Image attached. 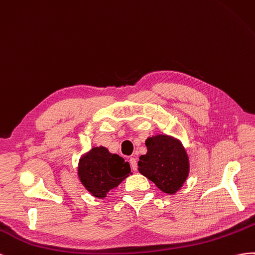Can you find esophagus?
Segmentation results:
<instances>
[{"label":"esophagus","instance_id":"34e87169","mask_svg":"<svg viewBox=\"0 0 255 255\" xmlns=\"http://www.w3.org/2000/svg\"><path fill=\"white\" fill-rule=\"evenodd\" d=\"M129 163H130V166H131V170L132 171H136L137 170V163H136V159L131 157L129 159Z\"/></svg>","mask_w":255,"mask_h":255}]
</instances>
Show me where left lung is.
Instances as JSON below:
<instances>
[{
	"instance_id": "1",
	"label": "left lung",
	"mask_w": 255,
	"mask_h": 255,
	"mask_svg": "<svg viewBox=\"0 0 255 255\" xmlns=\"http://www.w3.org/2000/svg\"><path fill=\"white\" fill-rule=\"evenodd\" d=\"M146 155L140 157L139 172L160 190L173 194L183 186L189 173L187 152L179 141L159 134L145 142Z\"/></svg>"
}]
</instances>
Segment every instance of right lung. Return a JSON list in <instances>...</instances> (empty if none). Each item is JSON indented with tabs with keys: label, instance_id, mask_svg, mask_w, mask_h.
I'll list each match as a JSON object with an SVG mask.
<instances>
[{
	"label": "right lung",
	"instance_id": "right-lung-1",
	"mask_svg": "<svg viewBox=\"0 0 255 255\" xmlns=\"http://www.w3.org/2000/svg\"><path fill=\"white\" fill-rule=\"evenodd\" d=\"M130 173L129 163L105 147L93 148L79 163V177L94 196L103 199Z\"/></svg>",
	"mask_w": 255,
	"mask_h": 255
}]
</instances>
